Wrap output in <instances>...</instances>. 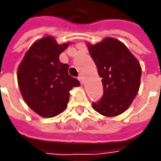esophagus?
<instances>
[{"mask_svg":"<svg viewBox=\"0 0 161 161\" xmlns=\"http://www.w3.org/2000/svg\"><path fill=\"white\" fill-rule=\"evenodd\" d=\"M78 80L80 81L81 85H83V83H84V80H83V76H78Z\"/></svg>","mask_w":161,"mask_h":161,"instance_id":"esophagus-1","label":"esophagus"}]
</instances>
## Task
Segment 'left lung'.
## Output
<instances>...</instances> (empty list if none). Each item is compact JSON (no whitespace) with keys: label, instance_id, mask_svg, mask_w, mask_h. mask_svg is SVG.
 Segmentation results:
<instances>
[{"label":"left lung","instance_id":"1","mask_svg":"<svg viewBox=\"0 0 161 161\" xmlns=\"http://www.w3.org/2000/svg\"><path fill=\"white\" fill-rule=\"evenodd\" d=\"M87 46L104 89L101 99L93 102L92 108L105 116L119 115L129 108L138 92L140 63L124 44L114 38Z\"/></svg>","mask_w":161,"mask_h":161}]
</instances>
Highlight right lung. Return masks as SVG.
Here are the masks:
<instances>
[{
    "mask_svg": "<svg viewBox=\"0 0 161 161\" xmlns=\"http://www.w3.org/2000/svg\"><path fill=\"white\" fill-rule=\"evenodd\" d=\"M69 42L59 45L47 36L31 45L17 69V82L26 104L43 117H53L63 112L69 91L80 85L69 75V65L62 63L60 54Z\"/></svg>",
    "mask_w": 161,
    "mask_h": 161,
    "instance_id": "1",
    "label": "right lung"
}]
</instances>
